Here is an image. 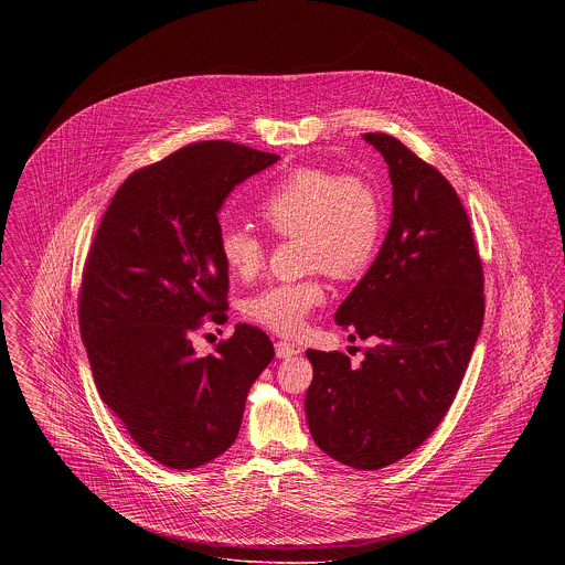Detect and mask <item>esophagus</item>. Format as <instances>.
I'll list each match as a JSON object with an SVG mask.
<instances>
[{
    "instance_id": "esophagus-1",
    "label": "esophagus",
    "mask_w": 565,
    "mask_h": 565,
    "mask_svg": "<svg viewBox=\"0 0 565 565\" xmlns=\"http://www.w3.org/2000/svg\"><path fill=\"white\" fill-rule=\"evenodd\" d=\"M298 348H296L295 343H288V341H277L275 343V355L281 360V358H292L298 353Z\"/></svg>"
}]
</instances>
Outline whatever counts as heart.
<instances>
[{"instance_id":"obj_1","label":"heart","mask_w":565,"mask_h":565,"mask_svg":"<svg viewBox=\"0 0 565 565\" xmlns=\"http://www.w3.org/2000/svg\"><path fill=\"white\" fill-rule=\"evenodd\" d=\"M258 214L275 235L300 239V263L313 269L296 281L269 284L245 300V318L279 334H292L322 305L323 270L351 279L369 269L383 233L373 189L360 178L320 167L284 175L263 199ZM220 258L237 279H252L265 265L267 245L245 226H228L220 233Z\"/></svg>"}]
</instances>
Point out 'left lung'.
I'll return each mask as SVG.
<instances>
[{"mask_svg": "<svg viewBox=\"0 0 565 565\" xmlns=\"http://www.w3.org/2000/svg\"><path fill=\"white\" fill-rule=\"evenodd\" d=\"M390 167L392 222L375 263L337 309L360 366L307 351L309 430L323 454L379 470L413 454L447 415L484 316L483 267L468 214L431 164L387 134H366Z\"/></svg>", "mask_w": 565, "mask_h": 565, "instance_id": "obj_1", "label": "left lung"}]
</instances>
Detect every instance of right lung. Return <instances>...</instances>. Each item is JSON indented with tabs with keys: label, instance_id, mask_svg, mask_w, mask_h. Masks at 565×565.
Returning <instances> with one entry per match:
<instances>
[{
	"label": "right lung",
	"instance_id": "1",
	"mask_svg": "<svg viewBox=\"0 0 565 565\" xmlns=\"http://www.w3.org/2000/svg\"><path fill=\"white\" fill-rule=\"evenodd\" d=\"M279 161L233 141H199L131 173L90 245L81 332L102 401L162 466L199 468L237 438L252 383L275 350L254 326L199 358L190 334L226 320L228 269L217 212L231 190Z\"/></svg>",
	"mask_w": 565,
	"mask_h": 565
}]
</instances>
